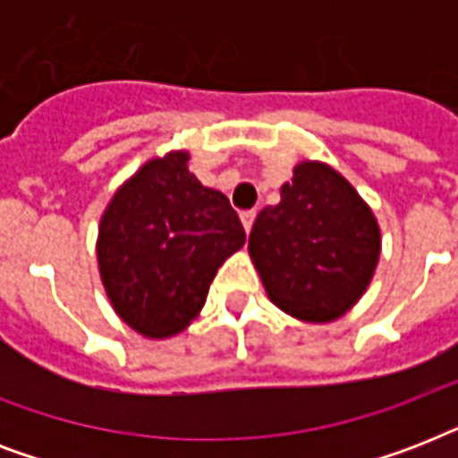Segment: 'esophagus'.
Wrapping results in <instances>:
<instances>
[{
  "instance_id": "esophagus-1",
  "label": "esophagus",
  "mask_w": 458,
  "mask_h": 458,
  "mask_svg": "<svg viewBox=\"0 0 458 458\" xmlns=\"http://www.w3.org/2000/svg\"><path fill=\"white\" fill-rule=\"evenodd\" d=\"M254 218H257V211H242V214H240V221H242L247 233H250L251 225H254Z\"/></svg>"
}]
</instances>
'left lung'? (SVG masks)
I'll list each match as a JSON object with an SVG mask.
<instances>
[{
  "label": "left lung",
  "mask_w": 458,
  "mask_h": 458,
  "mask_svg": "<svg viewBox=\"0 0 458 458\" xmlns=\"http://www.w3.org/2000/svg\"><path fill=\"white\" fill-rule=\"evenodd\" d=\"M250 257L273 304L294 318L326 323L366 293L380 257V228L340 173L304 161L280 190V204L257 216Z\"/></svg>",
  "instance_id": "1"
}]
</instances>
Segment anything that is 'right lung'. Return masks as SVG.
Masks as SVG:
<instances>
[{
  "label": "right lung",
  "mask_w": 458,
  "mask_h": 458,
  "mask_svg": "<svg viewBox=\"0 0 458 458\" xmlns=\"http://www.w3.org/2000/svg\"><path fill=\"white\" fill-rule=\"evenodd\" d=\"M187 158L171 152L147 161L99 225L97 259L111 306L154 340L197 318L216 271L247 237L228 197L201 185Z\"/></svg>",
  "instance_id": "1"
}]
</instances>
